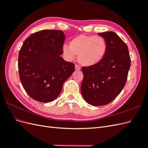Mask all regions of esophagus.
Here are the masks:
<instances>
[{
    "label": "esophagus",
    "mask_w": 148,
    "mask_h": 148,
    "mask_svg": "<svg viewBox=\"0 0 148 148\" xmlns=\"http://www.w3.org/2000/svg\"><path fill=\"white\" fill-rule=\"evenodd\" d=\"M75 70H81V68L78 65H75Z\"/></svg>",
    "instance_id": "1"
}]
</instances>
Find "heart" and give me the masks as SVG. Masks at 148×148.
<instances>
[{"label":"heart","instance_id":"1","mask_svg":"<svg viewBox=\"0 0 148 148\" xmlns=\"http://www.w3.org/2000/svg\"><path fill=\"white\" fill-rule=\"evenodd\" d=\"M107 51L106 39L99 36L81 34L73 38L70 47L64 45L63 53L69 60L78 56L79 63L85 66H95L103 60Z\"/></svg>","mask_w":148,"mask_h":148}]
</instances>
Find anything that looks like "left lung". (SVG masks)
<instances>
[{"label": "left lung", "instance_id": "left-lung-1", "mask_svg": "<svg viewBox=\"0 0 148 148\" xmlns=\"http://www.w3.org/2000/svg\"><path fill=\"white\" fill-rule=\"evenodd\" d=\"M107 43L103 60L95 66H83L82 95L92 106L108 104L117 97L127 82L131 59L128 48L119 36L112 31L98 33Z\"/></svg>", "mask_w": 148, "mask_h": 148}]
</instances>
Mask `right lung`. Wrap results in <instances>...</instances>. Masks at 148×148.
Instances as JSON below:
<instances>
[{
	"instance_id": "add662e5",
	"label": "right lung",
	"mask_w": 148,
	"mask_h": 148,
	"mask_svg": "<svg viewBox=\"0 0 148 148\" xmlns=\"http://www.w3.org/2000/svg\"><path fill=\"white\" fill-rule=\"evenodd\" d=\"M65 37L61 30H41L31 34L20 49L18 62L20 81L36 101L56 99L75 70V64L60 56Z\"/></svg>"
}]
</instances>
